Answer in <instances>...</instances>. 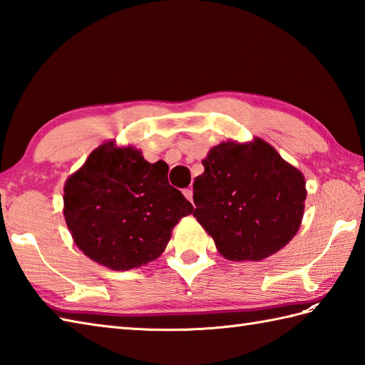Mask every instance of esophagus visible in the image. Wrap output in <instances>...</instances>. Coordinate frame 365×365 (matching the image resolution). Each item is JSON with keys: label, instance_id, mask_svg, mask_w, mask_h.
Returning <instances> with one entry per match:
<instances>
[{"label": "esophagus", "instance_id": "obj_1", "mask_svg": "<svg viewBox=\"0 0 365 365\" xmlns=\"http://www.w3.org/2000/svg\"><path fill=\"white\" fill-rule=\"evenodd\" d=\"M183 196L187 197L188 200H192V190L191 188H185L183 190Z\"/></svg>", "mask_w": 365, "mask_h": 365}]
</instances>
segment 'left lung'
Returning <instances> with one entry per match:
<instances>
[{
	"label": "left lung",
	"mask_w": 365,
	"mask_h": 365,
	"mask_svg": "<svg viewBox=\"0 0 365 365\" xmlns=\"http://www.w3.org/2000/svg\"><path fill=\"white\" fill-rule=\"evenodd\" d=\"M192 185L195 218L229 260H262L299 229L306 182L262 139L222 143L202 161Z\"/></svg>",
	"instance_id": "left-lung-1"
}]
</instances>
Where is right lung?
Listing matches in <instances>:
<instances>
[{
    "label": "right lung",
    "instance_id": "add662e5",
    "mask_svg": "<svg viewBox=\"0 0 365 365\" xmlns=\"http://www.w3.org/2000/svg\"><path fill=\"white\" fill-rule=\"evenodd\" d=\"M165 161L133 147L100 145L64 187V216L76 246L111 269H130L165 251L192 205L168 182Z\"/></svg>",
    "mask_w": 365,
    "mask_h": 365
}]
</instances>
